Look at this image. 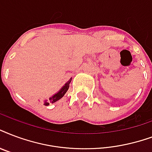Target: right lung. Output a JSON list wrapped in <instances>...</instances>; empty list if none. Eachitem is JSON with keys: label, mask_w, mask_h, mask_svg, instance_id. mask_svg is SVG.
Listing matches in <instances>:
<instances>
[{"label": "right lung", "mask_w": 152, "mask_h": 152, "mask_svg": "<svg viewBox=\"0 0 152 152\" xmlns=\"http://www.w3.org/2000/svg\"><path fill=\"white\" fill-rule=\"evenodd\" d=\"M71 80H72V78L70 79V80H68L65 84H64V85L63 88H62L60 91H58L56 94L54 95L53 96L50 97L49 99H48V101L45 102V105L48 106V104H49V103H55V102H56L60 99H61V98L64 96V94L66 93V91H68V88H69V84L71 83Z\"/></svg>", "instance_id": "1"}]
</instances>
